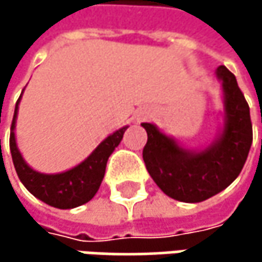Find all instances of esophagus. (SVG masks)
Listing matches in <instances>:
<instances>
[{"label":"esophagus","mask_w":262,"mask_h":262,"mask_svg":"<svg viewBox=\"0 0 262 262\" xmlns=\"http://www.w3.org/2000/svg\"><path fill=\"white\" fill-rule=\"evenodd\" d=\"M151 117V112L150 111H141L139 114H138V120L141 121V120H147V118H150Z\"/></svg>","instance_id":"obj_1"}]
</instances>
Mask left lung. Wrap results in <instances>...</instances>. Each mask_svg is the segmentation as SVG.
<instances>
[{
  "label": "left lung",
  "mask_w": 262,
  "mask_h": 262,
  "mask_svg": "<svg viewBox=\"0 0 262 262\" xmlns=\"http://www.w3.org/2000/svg\"><path fill=\"white\" fill-rule=\"evenodd\" d=\"M217 77L223 81L226 121L220 138L206 150H185L153 124H141L147 130L145 168L168 197L179 202H203L229 186L241 173L252 145L250 111L235 76L222 65Z\"/></svg>",
  "instance_id": "8db88e82"
}]
</instances>
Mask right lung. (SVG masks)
I'll use <instances>...</instances> for the list:
<instances>
[{"instance_id":"obj_1","label":"right lung","mask_w":262,"mask_h":262,"mask_svg":"<svg viewBox=\"0 0 262 262\" xmlns=\"http://www.w3.org/2000/svg\"><path fill=\"white\" fill-rule=\"evenodd\" d=\"M19 100L21 97L16 101L15 115L10 127V153H12L15 170L21 182L24 183V186L34 197L59 209H71L89 202L97 194L101 181L104 178L107 159L115 150V147L121 142L123 135L127 127H123L112 133L111 136H107L92 151V155L88 159H84L73 170L59 174L37 173L27 165L15 141V121H16Z\"/></svg>"}]
</instances>
